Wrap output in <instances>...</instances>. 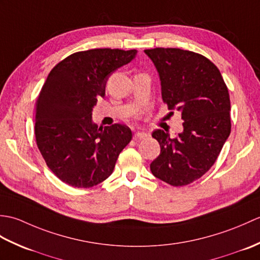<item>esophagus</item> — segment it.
Here are the masks:
<instances>
[{"mask_svg": "<svg viewBox=\"0 0 260 260\" xmlns=\"http://www.w3.org/2000/svg\"><path fill=\"white\" fill-rule=\"evenodd\" d=\"M146 136H147V134L144 133V132H136V133L134 134V140L135 141H140V140L145 139Z\"/></svg>", "mask_w": 260, "mask_h": 260, "instance_id": "obj_1", "label": "esophagus"}]
</instances>
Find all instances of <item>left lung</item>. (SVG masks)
<instances>
[{"instance_id": "obj_1", "label": "left lung", "mask_w": 260, "mask_h": 260, "mask_svg": "<svg viewBox=\"0 0 260 260\" xmlns=\"http://www.w3.org/2000/svg\"><path fill=\"white\" fill-rule=\"evenodd\" d=\"M144 52L157 70L163 102L184 120L174 139L162 129L153 132L161 153L151 171L173 186L190 184L212 167L230 135L228 88L219 69L201 54L176 48Z\"/></svg>"}]
</instances>
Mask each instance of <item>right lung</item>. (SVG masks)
<instances>
[{
  "mask_svg": "<svg viewBox=\"0 0 260 260\" xmlns=\"http://www.w3.org/2000/svg\"><path fill=\"white\" fill-rule=\"evenodd\" d=\"M136 53L107 48L76 52L48 75L36 106L37 145L48 168L68 185L91 187L106 180L131 142L129 127H98L91 115L110 75Z\"/></svg>",
  "mask_w": 260,
  "mask_h": 260,
  "instance_id": "add662e5",
  "label": "right lung"
}]
</instances>
